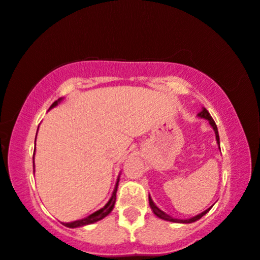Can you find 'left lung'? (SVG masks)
<instances>
[{
	"mask_svg": "<svg viewBox=\"0 0 260 260\" xmlns=\"http://www.w3.org/2000/svg\"><path fill=\"white\" fill-rule=\"evenodd\" d=\"M197 116H199V117H202V119H206V120H208V121H209L210 126L213 127L214 132H215L216 143H217V145H219V148H220V138H219V132H217V127H216V124H215V121L213 120V117L210 116V114L208 113V110H207L206 108H202V110H201V112H200L199 114H197ZM148 201H150V207H151L152 212H153V213L155 214V215H157V216L159 217V219H162V220H166V221H170V222H176V223H191V222H195V221L200 220L201 217H202L203 215H206V214L208 213L209 210H210V208H212V207H210V208H208L207 210H205V212H203V213L199 214V215H196V216L191 217V219L181 220V219H175V217H172V216H170V215H168V214L162 212L161 209H159L158 207L154 205V202H153V201H152V199H151V196H150V195H148Z\"/></svg>",
	"mask_w": 260,
	"mask_h": 260,
	"instance_id": "obj_1",
	"label": "left lung"
}]
</instances>
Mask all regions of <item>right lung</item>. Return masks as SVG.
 <instances>
[{
    "mask_svg": "<svg viewBox=\"0 0 260 260\" xmlns=\"http://www.w3.org/2000/svg\"><path fill=\"white\" fill-rule=\"evenodd\" d=\"M61 101V99L58 100V101H55L52 103L51 108H53ZM37 139V137H36ZM36 152V151H34ZM33 169H34V154H33ZM119 181H120V176L117 177V181H116V184H115V188H114V191L112 193V197H110L108 202H107V205L101 208L98 212L92 213L91 215L84 217V219H81V220H77V221H74V222H61L64 224V226H67L69 228H76V227H82V226H85V224H91L94 222H98V221L102 220L103 217H106L107 215H109V213L112 212L113 208H114V205H115V201H116V191H117V185H119Z\"/></svg>",
    "mask_w": 260,
    "mask_h": 260,
    "instance_id": "right-lung-1",
    "label": "right lung"
}]
</instances>
